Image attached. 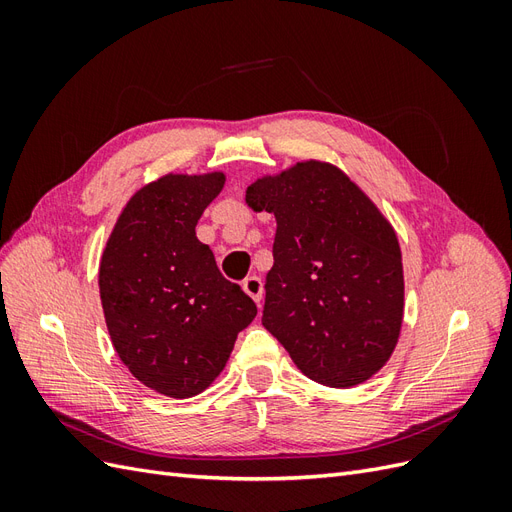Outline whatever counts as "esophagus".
Masks as SVG:
<instances>
[{"label": "esophagus", "instance_id": "34e87169", "mask_svg": "<svg viewBox=\"0 0 512 512\" xmlns=\"http://www.w3.org/2000/svg\"><path fill=\"white\" fill-rule=\"evenodd\" d=\"M243 290L250 294V297L260 305V301H262V280L260 277H256V275H250V277H245L243 280Z\"/></svg>", "mask_w": 512, "mask_h": 512}]
</instances>
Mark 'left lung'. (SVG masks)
Listing matches in <instances>:
<instances>
[{
	"label": "left lung",
	"mask_w": 512,
	"mask_h": 512,
	"mask_svg": "<svg viewBox=\"0 0 512 512\" xmlns=\"http://www.w3.org/2000/svg\"><path fill=\"white\" fill-rule=\"evenodd\" d=\"M275 215L262 324L307 378L348 389L395 350L404 269L391 224L342 170L301 162L247 188Z\"/></svg>",
	"instance_id": "1"
}]
</instances>
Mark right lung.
Wrapping results in <instances>:
<instances>
[{
	"label": "right lung",
	"mask_w": 512,
	"mask_h": 512,
	"mask_svg": "<svg viewBox=\"0 0 512 512\" xmlns=\"http://www.w3.org/2000/svg\"><path fill=\"white\" fill-rule=\"evenodd\" d=\"M224 175H166L119 215L100 262V299L119 359L149 389L185 399L224 369L256 303L196 239Z\"/></svg>",
	"instance_id": "obj_1"
}]
</instances>
